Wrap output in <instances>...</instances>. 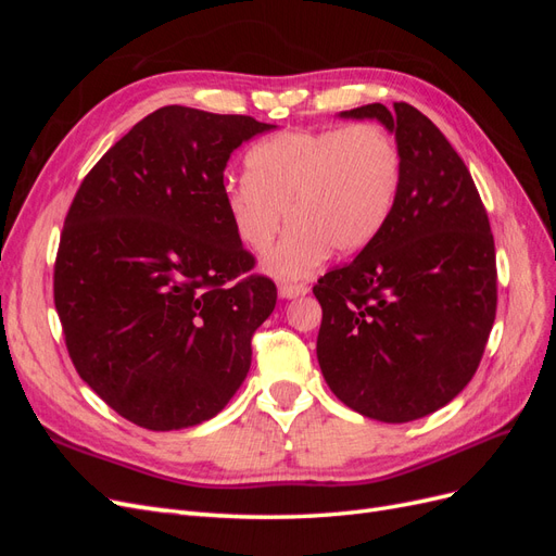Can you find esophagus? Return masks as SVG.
Here are the masks:
<instances>
[{"mask_svg": "<svg viewBox=\"0 0 556 556\" xmlns=\"http://www.w3.org/2000/svg\"><path fill=\"white\" fill-rule=\"evenodd\" d=\"M278 294L282 299H296V296L308 294V288H306V285H296V282H280L278 285Z\"/></svg>", "mask_w": 556, "mask_h": 556, "instance_id": "obj_1", "label": "esophagus"}]
</instances>
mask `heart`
Returning <instances> with one entry per match:
<instances>
[{
  "instance_id": "obj_1",
  "label": "heart",
  "mask_w": 556,
  "mask_h": 556,
  "mask_svg": "<svg viewBox=\"0 0 556 556\" xmlns=\"http://www.w3.org/2000/svg\"><path fill=\"white\" fill-rule=\"evenodd\" d=\"M248 176L227 178L229 225L250 252L271 248L262 266L278 280L313 276L331 255H357L376 241L396 206L403 157L378 125L288 129L257 141L245 155Z\"/></svg>"
}]
</instances>
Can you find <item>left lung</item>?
Returning <instances> with one entry per match:
<instances>
[{
    "label": "left lung",
    "mask_w": 556,
    "mask_h": 556,
    "mask_svg": "<svg viewBox=\"0 0 556 556\" xmlns=\"http://www.w3.org/2000/svg\"><path fill=\"white\" fill-rule=\"evenodd\" d=\"M403 157L396 206L376 241L317 280V362L348 408L413 422L443 408L478 371L496 317L490 217L464 160L425 113L366 104Z\"/></svg>",
    "instance_id": "1"
}]
</instances>
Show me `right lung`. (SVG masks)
<instances>
[{
  "label": "right lung",
  "instance_id": "add662e5",
  "mask_svg": "<svg viewBox=\"0 0 556 556\" xmlns=\"http://www.w3.org/2000/svg\"><path fill=\"white\" fill-rule=\"evenodd\" d=\"M276 125L164 106L83 178L55 260V308L78 376L129 422H206L237 394L276 285L223 201L225 166ZM244 278L241 279L240 276Z\"/></svg>",
  "mask_w": 556,
  "mask_h": 556
}]
</instances>
